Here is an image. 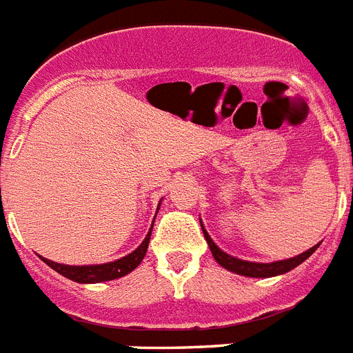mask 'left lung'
Returning <instances> with one entry per match:
<instances>
[{"label":"left lung","mask_w":353,"mask_h":353,"mask_svg":"<svg viewBox=\"0 0 353 353\" xmlns=\"http://www.w3.org/2000/svg\"><path fill=\"white\" fill-rule=\"evenodd\" d=\"M201 230H203L207 245H209L210 252H212V257L216 259V263H218L219 266L232 271V273H237V275H243V276H252V279H268V276L284 275V273H288V271L300 266L303 261H307V259L311 257L316 250H318V246H320V243H318V245H314L312 248L303 252V254L296 255V257L285 259V261H276V263H250V261H243V259H237L234 257V255L225 254V252L219 250L218 246H216V243L210 239V236L207 234L203 225H201Z\"/></svg>","instance_id":"8db88e82"}]
</instances>
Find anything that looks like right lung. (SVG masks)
<instances>
[{"instance_id":"obj_1","label":"right lung","mask_w":353,"mask_h":353,"mask_svg":"<svg viewBox=\"0 0 353 353\" xmlns=\"http://www.w3.org/2000/svg\"><path fill=\"white\" fill-rule=\"evenodd\" d=\"M161 207V203H159ZM159 210V209H157ZM155 221V218H153ZM152 228L153 223L150 230H148L146 237L139 245V248H135L132 254L125 255V257L117 259L114 263H105V264H90V266H69V264H59L53 263L50 259L41 257L44 263L48 264L50 268L60 273L62 276L69 280H74V282H80V284H98V282H107V280H114V279H121V276L128 275L130 271H134L135 268L139 266L141 261L146 255L148 245H150V236H152Z\"/></svg>"}]
</instances>
